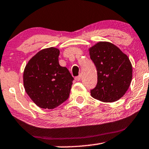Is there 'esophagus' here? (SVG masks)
I'll return each mask as SVG.
<instances>
[{"mask_svg":"<svg viewBox=\"0 0 149 149\" xmlns=\"http://www.w3.org/2000/svg\"><path fill=\"white\" fill-rule=\"evenodd\" d=\"M80 79H81V75H79V76L75 77V80L76 81H80Z\"/></svg>","mask_w":149,"mask_h":149,"instance_id":"34e87169","label":"esophagus"}]
</instances>
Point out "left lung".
Here are the masks:
<instances>
[{"label":"left lung","instance_id":"1","mask_svg":"<svg viewBox=\"0 0 149 149\" xmlns=\"http://www.w3.org/2000/svg\"><path fill=\"white\" fill-rule=\"evenodd\" d=\"M89 55L97 71V84L90 90L92 97L104 102L119 100L132 81V66L129 57L108 42L97 43L89 49Z\"/></svg>","mask_w":149,"mask_h":149}]
</instances>
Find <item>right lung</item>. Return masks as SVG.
Returning a JSON list of instances; mask_svg holds the SVG:
<instances>
[{"instance_id":"obj_1","label":"right lung","mask_w":149,"mask_h":149,"mask_svg":"<svg viewBox=\"0 0 149 149\" xmlns=\"http://www.w3.org/2000/svg\"><path fill=\"white\" fill-rule=\"evenodd\" d=\"M60 50L42 49L28 62L23 73L25 92L35 104L42 109H54L69 98L72 77L68 68L61 67Z\"/></svg>"}]
</instances>
